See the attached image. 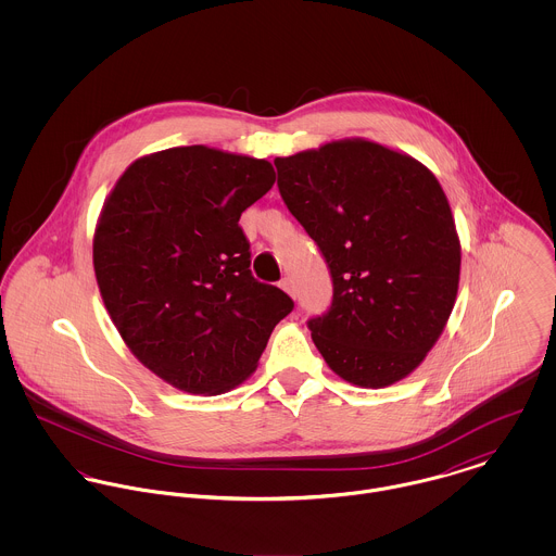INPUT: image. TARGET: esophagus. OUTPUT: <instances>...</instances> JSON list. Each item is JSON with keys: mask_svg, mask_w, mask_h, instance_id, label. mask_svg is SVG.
<instances>
[{"mask_svg": "<svg viewBox=\"0 0 556 556\" xmlns=\"http://www.w3.org/2000/svg\"><path fill=\"white\" fill-rule=\"evenodd\" d=\"M280 287H282L291 298H295V285H293L291 278H282V280H280Z\"/></svg>", "mask_w": 556, "mask_h": 556, "instance_id": "34e87169", "label": "esophagus"}]
</instances>
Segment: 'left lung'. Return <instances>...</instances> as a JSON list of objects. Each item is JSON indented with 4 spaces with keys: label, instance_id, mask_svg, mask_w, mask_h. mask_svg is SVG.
Returning a JSON list of instances; mask_svg holds the SVG:
<instances>
[{
    "label": "left lung",
    "instance_id": "1",
    "mask_svg": "<svg viewBox=\"0 0 556 556\" xmlns=\"http://www.w3.org/2000/svg\"><path fill=\"white\" fill-rule=\"evenodd\" d=\"M274 164L285 205L331 274V306L308 320L318 353L359 388L404 379L458 293L460 239L441 184L421 162L364 139Z\"/></svg>",
    "mask_w": 556,
    "mask_h": 556
}]
</instances>
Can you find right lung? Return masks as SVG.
I'll return each instance as SVG.
<instances>
[{
    "mask_svg": "<svg viewBox=\"0 0 556 556\" xmlns=\"http://www.w3.org/2000/svg\"><path fill=\"white\" fill-rule=\"evenodd\" d=\"M276 173L267 160L203 146L132 162L93 236L104 306L137 359L188 394H223L254 368L293 311L250 271L239 227Z\"/></svg>",
    "mask_w": 556,
    "mask_h": 556,
    "instance_id": "obj_1",
    "label": "right lung"
}]
</instances>
